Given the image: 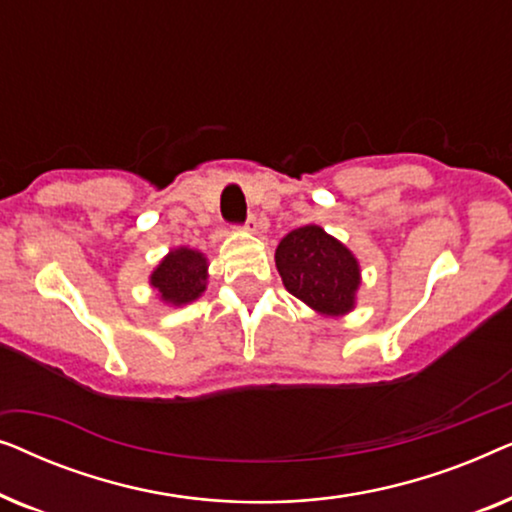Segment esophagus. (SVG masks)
<instances>
[{
    "mask_svg": "<svg viewBox=\"0 0 512 512\" xmlns=\"http://www.w3.org/2000/svg\"><path fill=\"white\" fill-rule=\"evenodd\" d=\"M244 230H247V233H256V230H258V221H256V216H249L247 223H244Z\"/></svg>",
    "mask_w": 512,
    "mask_h": 512,
    "instance_id": "34e87169",
    "label": "esophagus"
}]
</instances>
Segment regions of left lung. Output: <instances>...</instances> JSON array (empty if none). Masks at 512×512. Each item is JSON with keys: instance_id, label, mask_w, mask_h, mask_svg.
<instances>
[{"instance_id": "obj_1", "label": "left lung", "mask_w": 512, "mask_h": 512, "mask_svg": "<svg viewBox=\"0 0 512 512\" xmlns=\"http://www.w3.org/2000/svg\"><path fill=\"white\" fill-rule=\"evenodd\" d=\"M275 263L286 291L326 317H342L356 305L361 268L352 251L319 226L291 230L277 244Z\"/></svg>"}]
</instances>
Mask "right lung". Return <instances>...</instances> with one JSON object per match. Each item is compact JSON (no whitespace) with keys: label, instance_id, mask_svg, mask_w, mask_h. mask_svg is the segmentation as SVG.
<instances>
[{"label":"right lung","instance_id":"add662e5","mask_svg":"<svg viewBox=\"0 0 512 512\" xmlns=\"http://www.w3.org/2000/svg\"><path fill=\"white\" fill-rule=\"evenodd\" d=\"M151 286L165 303L177 307L193 303L207 289L205 254L188 247L172 249L151 272Z\"/></svg>","mask_w":512,"mask_h":512}]
</instances>
